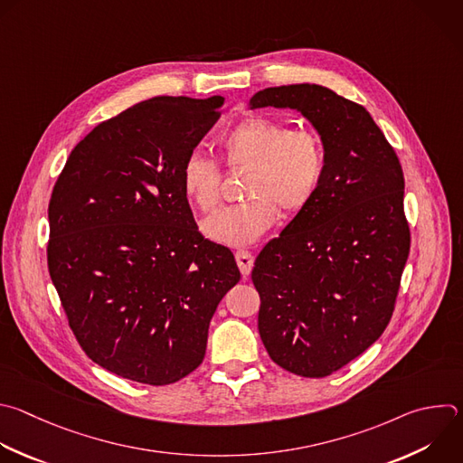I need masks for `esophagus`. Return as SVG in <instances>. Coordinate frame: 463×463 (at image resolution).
Instances as JSON below:
<instances>
[{"instance_id": "esophagus-1", "label": "esophagus", "mask_w": 463, "mask_h": 463, "mask_svg": "<svg viewBox=\"0 0 463 463\" xmlns=\"http://www.w3.org/2000/svg\"><path fill=\"white\" fill-rule=\"evenodd\" d=\"M236 263H238L241 274L247 278V276L250 274V270H252L254 258H252V254L247 252V250H238V252H236Z\"/></svg>"}]
</instances>
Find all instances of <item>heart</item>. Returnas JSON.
<instances>
[{"mask_svg":"<svg viewBox=\"0 0 463 463\" xmlns=\"http://www.w3.org/2000/svg\"><path fill=\"white\" fill-rule=\"evenodd\" d=\"M222 154L231 169H247L245 203L222 209L202 225L213 241L231 247L254 243L267 232L278 207L285 214L303 211L317 196L326 175V148L313 130L294 128L274 118L250 116L222 137ZM182 191L202 213L220 203L218 167L193 154L182 167Z\"/></svg>","mask_w":463,"mask_h":463,"instance_id":"heart-1","label":"heart"}]
</instances>
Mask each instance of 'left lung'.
I'll return each mask as SVG.
<instances>
[{
	"mask_svg": "<svg viewBox=\"0 0 463 463\" xmlns=\"http://www.w3.org/2000/svg\"><path fill=\"white\" fill-rule=\"evenodd\" d=\"M263 107L313 125L326 175L254 261L258 331L274 364L324 378L367 351L392 317L411 247L403 173L373 116L327 87H269L249 101L250 110Z\"/></svg>",
	"mask_w": 463,
	"mask_h": 463,
	"instance_id": "1",
	"label": "left lung"
}]
</instances>
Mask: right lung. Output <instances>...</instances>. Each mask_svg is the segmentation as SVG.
Listing matches in <instances>:
<instances>
[{
    "mask_svg": "<svg viewBox=\"0 0 463 463\" xmlns=\"http://www.w3.org/2000/svg\"><path fill=\"white\" fill-rule=\"evenodd\" d=\"M222 96H158L101 121L71 152L49 203V272L69 326L99 367L169 385L205 356L209 324L240 281L203 240L182 167Z\"/></svg>",
    "mask_w": 463,
    "mask_h": 463,
    "instance_id": "obj_1",
    "label": "right lung"
}]
</instances>
